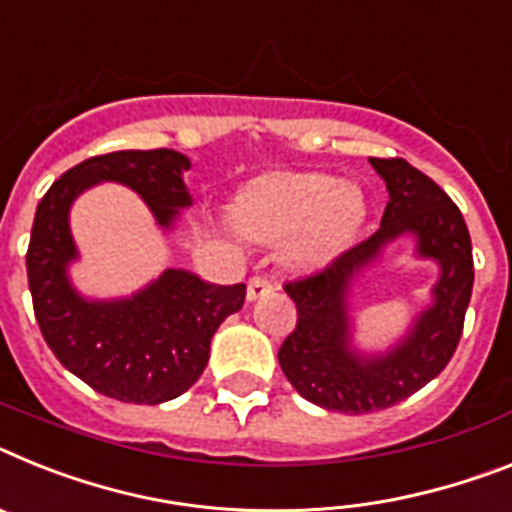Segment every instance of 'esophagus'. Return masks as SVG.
<instances>
[{
    "instance_id": "34e87169",
    "label": "esophagus",
    "mask_w": 512,
    "mask_h": 512,
    "mask_svg": "<svg viewBox=\"0 0 512 512\" xmlns=\"http://www.w3.org/2000/svg\"><path fill=\"white\" fill-rule=\"evenodd\" d=\"M273 289H276V286H273V281H270L268 276H252L247 283V299L249 302L263 299V296H268Z\"/></svg>"
}]
</instances>
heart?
<instances>
[{
	"mask_svg": "<svg viewBox=\"0 0 512 512\" xmlns=\"http://www.w3.org/2000/svg\"><path fill=\"white\" fill-rule=\"evenodd\" d=\"M239 229L260 242L294 234L291 257L302 265L328 260L364 218L362 192L317 171H276L249 184L234 205Z\"/></svg>",
	"mask_w": 512,
	"mask_h": 512,
	"instance_id": "heart-1",
	"label": "heart"
}]
</instances>
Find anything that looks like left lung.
Listing matches in <instances>:
<instances>
[{"label": "left lung", "mask_w": 512, "mask_h": 512, "mask_svg": "<svg viewBox=\"0 0 512 512\" xmlns=\"http://www.w3.org/2000/svg\"><path fill=\"white\" fill-rule=\"evenodd\" d=\"M369 163L390 195L380 229L320 273L283 286L299 315L278 351L283 375L309 403L341 414L390 409L435 380L461 341L474 289L471 236L458 205L403 158H369ZM406 233L417 239V254L441 265L433 304L393 350L362 355L350 346V281Z\"/></svg>", "instance_id": "obj_1"}]
</instances>
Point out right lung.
<instances>
[{
    "label": "right lung",
    "mask_w": 512,
    "mask_h": 512,
    "mask_svg": "<svg viewBox=\"0 0 512 512\" xmlns=\"http://www.w3.org/2000/svg\"><path fill=\"white\" fill-rule=\"evenodd\" d=\"M187 169L190 158L169 148L93 156L51 184L33 218L25 268L44 341L72 375L124 403L156 406L190 390L208 364L210 338L242 309L247 286H216L169 268L124 299H85L67 276L77 260L70 208L98 182H119L169 231L192 205Z\"/></svg>",
    "instance_id": "add662e5"
}]
</instances>
